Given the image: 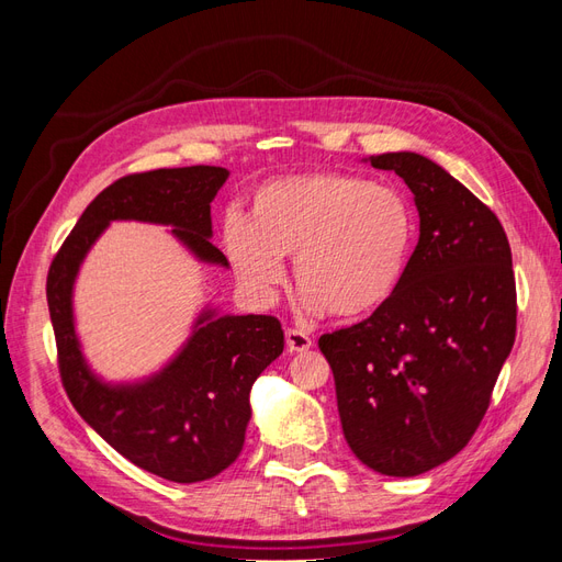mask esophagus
I'll use <instances>...</instances> for the list:
<instances>
[{"mask_svg":"<svg viewBox=\"0 0 562 562\" xmlns=\"http://www.w3.org/2000/svg\"><path fill=\"white\" fill-rule=\"evenodd\" d=\"M285 347L291 349L293 353H302V351H310L314 347V339L307 333L288 328L285 330Z\"/></svg>","mask_w":562,"mask_h":562,"instance_id":"34e87169","label":"esophagus"}]
</instances>
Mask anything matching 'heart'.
Instances as JSON below:
<instances>
[{
  "label": "heart",
  "instance_id": "b5f03b06",
  "mask_svg": "<svg viewBox=\"0 0 562 562\" xmlns=\"http://www.w3.org/2000/svg\"><path fill=\"white\" fill-rule=\"evenodd\" d=\"M415 246V213L396 187L333 171L285 176L258 187L248 220L229 215L225 250L246 291L269 302L281 258L310 310L339 318L375 314L396 295Z\"/></svg>",
  "mask_w": 562,
  "mask_h": 562
}]
</instances>
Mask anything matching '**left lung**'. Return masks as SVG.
<instances>
[{"mask_svg":"<svg viewBox=\"0 0 562 562\" xmlns=\"http://www.w3.org/2000/svg\"><path fill=\"white\" fill-rule=\"evenodd\" d=\"M415 194L419 241L396 295L321 335L351 452L411 479L462 450L516 339V279L504 227L443 166L415 151L368 159Z\"/></svg>","mask_w":562,"mask_h":562,"instance_id":"obj_1","label":"left lung"}]
</instances>
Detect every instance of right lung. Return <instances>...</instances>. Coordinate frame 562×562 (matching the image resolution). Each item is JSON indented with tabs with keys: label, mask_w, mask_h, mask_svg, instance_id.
Instances as JSON below:
<instances>
[{
	"label": "right lung",
	"mask_w": 562,
	"mask_h": 562,
	"mask_svg": "<svg viewBox=\"0 0 562 562\" xmlns=\"http://www.w3.org/2000/svg\"><path fill=\"white\" fill-rule=\"evenodd\" d=\"M227 178L220 166H184L112 182L81 213L46 279L60 378L77 413L128 462L173 483L209 481L239 457L252 382L283 351L279 318L220 316L206 307L159 372L112 384L83 359L72 293L83 258L114 220L173 227L171 234L199 262L229 267L211 241V201Z\"/></svg>",
	"instance_id": "1"
}]
</instances>
